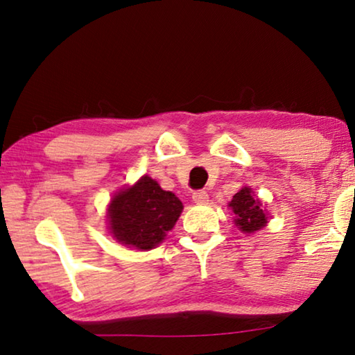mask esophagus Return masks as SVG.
I'll list each match as a JSON object with an SVG mask.
<instances>
[{
	"label": "esophagus",
	"instance_id": "34e87169",
	"mask_svg": "<svg viewBox=\"0 0 355 355\" xmlns=\"http://www.w3.org/2000/svg\"><path fill=\"white\" fill-rule=\"evenodd\" d=\"M207 199H209V194L205 193L204 189H199V191H194L193 193V200H194V202L204 204V202H207Z\"/></svg>",
	"mask_w": 355,
	"mask_h": 355
}]
</instances>
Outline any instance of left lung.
<instances>
[{"instance_id":"left-lung-1","label":"left lung","mask_w":355,"mask_h":355,"mask_svg":"<svg viewBox=\"0 0 355 355\" xmlns=\"http://www.w3.org/2000/svg\"><path fill=\"white\" fill-rule=\"evenodd\" d=\"M234 214V225L245 234H252L268 223V215L263 209L261 200L255 198L252 188L239 189L228 204Z\"/></svg>"}]
</instances>
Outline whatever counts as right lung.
Masks as SVG:
<instances>
[{"instance_id":"add662e5","label":"right lung","mask_w":355,"mask_h":355,"mask_svg":"<svg viewBox=\"0 0 355 355\" xmlns=\"http://www.w3.org/2000/svg\"><path fill=\"white\" fill-rule=\"evenodd\" d=\"M183 204L151 177L144 175L134 187L121 189L111 199L107 211L113 237L127 247L151 250L161 244L175 226Z\"/></svg>"}]
</instances>
